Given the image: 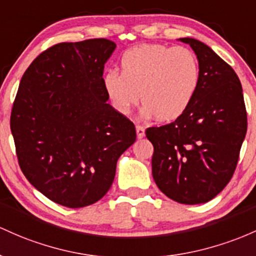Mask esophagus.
I'll return each mask as SVG.
<instances>
[{
    "label": "esophagus",
    "instance_id": "1",
    "mask_svg": "<svg viewBox=\"0 0 256 256\" xmlns=\"http://www.w3.org/2000/svg\"><path fill=\"white\" fill-rule=\"evenodd\" d=\"M136 136L139 139L145 136V128L142 127V126H136Z\"/></svg>",
    "mask_w": 256,
    "mask_h": 256
}]
</instances>
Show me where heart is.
Here are the masks:
<instances>
[{"instance_id": "obj_1", "label": "heart", "mask_w": 256, "mask_h": 256, "mask_svg": "<svg viewBox=\"0 0 256 256\" xmlns=\"http://www.w3.org/2000/svg\"><path fill=\"white\" fill-rule=\"evenodd\" d=\"M120 65V72L104 74V88L120 114L130 112L142 99L144 114L169 122L185 114L196 96L200 62L188 48L136 46L122 54Z\"/></svg>"}]
</instances>
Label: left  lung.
I'll return each instance as SVG.
<instances>
[{
    "instance_id": "left-lung-1",
    "label": "left lung",
    "mask_w": 256,
    "mask_h": 256,
    "mask_svg": "<svg viewBox=\"0 0 256 256\" xmlns=\"http://www.w3.org/2000/svg\"><path fill=\"white\" fill-rule=\"evenodd\" d=\"M200 80L194 102L174 122L146 129L154 145L152 175L166 197L182 204L213 200L231 180L246 133L242 84L228 62L194 38Z\"/></svg>"
}]
</instances>
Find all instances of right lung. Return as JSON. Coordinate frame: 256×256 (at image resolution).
Masks as SVG:
<instances>
[{"label":"right lung","mask_w":256,"mask_h":256,"mask_svg":"<svg viewBox=\"0 0 256 256\" xmlns=\"http://www.w3.org/2000/svg\"><path fill=\"white\" fill-rule=\"evenodd\" d=\"M106 38L42 52L20 81L10 114L20 169L53 202L82 208L110 190L117 160L136 139L134 123L108 104Z\"/></svg>","instance_id":"obj_1"}]
</instances>
